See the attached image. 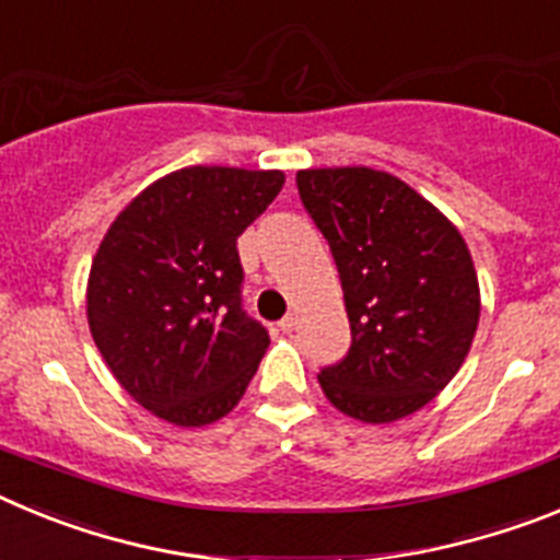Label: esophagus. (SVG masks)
Here are the masks:
<instances>
[{
	"mask_svg": "<svg viewBox=\"0 0 560 560\" xmlns=\"http://www.w3.org/2000/svg\"><path fill=\"white\" fill-rule=\"evenodd\" d=\"M294 325H296V316L294 314H285L283 319L277 323V328L283 330V334H291V330H294Z\"/></svg>",
	"mask_w": 560,
	"mask_h": 560,
	"instance_id": "obj_1",
	"label": "esophagus"
}]
</instances>
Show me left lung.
Returning a JSON list of instances; mask_svg holds the SVG:
<instances>
[{"label":"left lung","instance_id":"8db88e82","mask_svg":"<svg viewBox=\"0 0 560 560\" xmlns=\"http://www.w3.org/2000/svg\"><path fill=\"white\" fill-rule=\"evenodd\" d=\"M305 212L330 246L350 350L319 370L339 412L393 423L463 368L479 323V283L457 226L407 182L373 167L296 173Z\"/></svg>","mask_w":560,"mask_h":560}]
</instances>
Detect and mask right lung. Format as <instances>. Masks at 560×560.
I'll list each match as a JSON object with an SVG mask.
<instances>
[{
    "mask_svg": "<svg viewBox=\"0 0 560 560\" xmlns=\"http://www.w3.org/2000/svg\"><path fill=\"white\" fill-rule=\"evenodd\" d=\"M280 171L185 167L117 215L92 260L89 328L114 378L176 427L235 409L269 348L244 311L237 235L277 199Z\"/></svg>",
    "mask_w": 560,
    "mask_h": 560,
    "instance_id": "add662e5",
    "label": "right lung"
}]
</instances>
